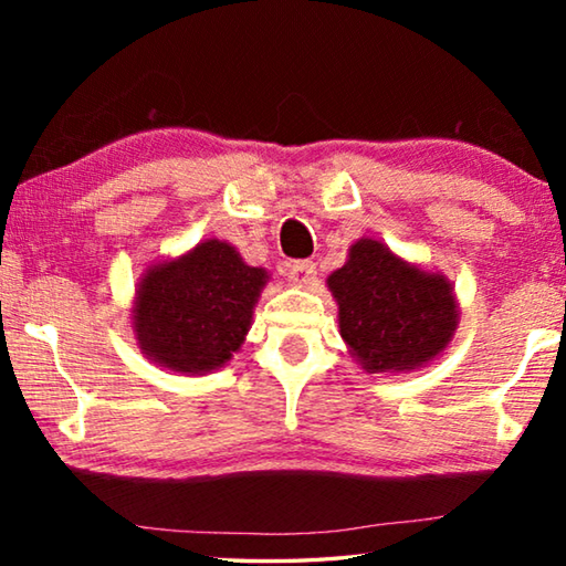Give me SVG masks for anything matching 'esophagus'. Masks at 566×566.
Here are the masks:
<instances>
[{
	"label": "esophagus",
	"instance_id": "1",
	"mask_svg": "<svg viewBox=\"0 0 566 566\" xmlns=\"http://www.w3.org/2000/svg\"><path fill=\"white\" fill-rule=\"evenodd\" d=\"M290 280H294L296 284H312L314 280H317V266H314V262H294L290 264Z\"/></svg>",
	"mask_w": 566,
	"mask_h": 566
}]
</instances>
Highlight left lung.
Here are the masks:
<instances>
[{
    "instance_id": "8db88e82",
    "label": "left lung",
    "mask_w": 566,
    "mask_h": 566,
    "mask_svg": "<svg viewBox=\"0 0 566 566\" xmlns=\"http://www.w3.org/2000/svg\"><path fill=\"white\" fill-rule=\"evenodd\" d=\"M327 284L339 302L342 337L371 375L421 367L452 339V284L401 262L375 239L352 244L349 262Z\"/></svg>"
}]
</instances>
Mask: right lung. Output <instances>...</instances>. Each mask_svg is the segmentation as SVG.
<instances>
[{
    "label": "right lung",
    "instance_id": "right-lung-1",
    "mask_svg": "<svg viewBox=\"0 0 566 566\" xmlns=\"http://www.w3.org/2000/svg\"><path fill=\"white\" fill-rule=\"evenodd\" d=\"M264 282V270L247 266L219 239L197 244L177 262L151 266L134 306L142 352L187 375L222 367L242 347Z\"/></svg>",
    "mask_w": 566,
    "mask_h": 566
}]
</instances>
